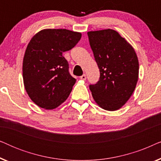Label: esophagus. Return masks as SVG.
<instances>
[{
	"label": "esophagus",
	"instance_id": "esophagus-1",
	"mask_svg": "<svg viewBox=\"0 0 161 161\" xmlns=\"http://www.w3.org/2000/svg\"><path fill=\"white\" fill-rule=\"evenodd\" d=\"M80 78L81 79V80H85L86 79V75L85 74H83V75H81V76L80 77Z\"/></svg>",
	"mask_w": 161,
	"mask_h": 161
}]
</instances>
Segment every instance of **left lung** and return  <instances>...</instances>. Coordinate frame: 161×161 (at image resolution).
Masks as SVG:
<instances>
[{"instance_id":"obj_1","label":"left lung","mask_w":161,"mask_h":161,"mask_svg":"<svg viewBox=\"0 0 161 161\" xmlns=\"http://www.w3.org/2000/svg\"><path fill=\"white\" fill-rule=\"evenodd\" d=\"M100 79L90 84L92 97L103 109L116 111L124 105L135 90L138 61L133 47L112 29L87 33Z\"/></svg>"}]
</instances>
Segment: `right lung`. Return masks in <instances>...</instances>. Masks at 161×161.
I'll return each instance as SVG.
<instances>
[{
    "label": "right lung",
    "instance_id": "right-lung-1",
    "mask_svg": "<svg viewBox=\"0 0 161 161\" xmlns=\"http://www.w3.org/2000/svg\"><path fill=\"white\" fill-rule=\"evenodd\" d=\"M80 38L78 32L45 29L31 39L23 58V83L38 106L54 109L69 97L76 80L69 73L63 53L73 48Z\"/></svg>",
    "mask_w": 161,
    "mask_h": 161
}]
</instances>
